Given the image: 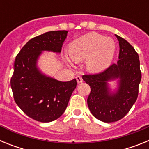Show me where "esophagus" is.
<instances>
[{
    "label": "esophagus",
    "mask_w": 149,
    "mask_h": 149,
    "mask_svg": "<svg viewBox=\"0 0 149 149\" xmlns=\"http://www.w3.org/2000/svg\"><path fill=\"white\" fill-rule=\"evenodd\" d=\"M76 80H77V82L78 83V84H80V83H82L83 82V79H82V77H81V76L77 75V77H76Z\"/></svg>",
    "instance_id": "esophagus-1"
}]
</instances>
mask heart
I'll return each mask as SVG.
<instances>
[{
	"mask_svg": "<svg viewBox=\"0 0 149 149\" xmlns=\"http://www.w3.org/2000/svg\"><path fill=\"white\" fill-rule=\"evenodd\" d=\"M72 61L86 60V68L92 72H99L107 68L115 53V43L110 38L89 33L72 42L68 48Z\"/></svg>",
	"mask_w": 149,
	"mask_h": 149,
	"instance_id": "obj_1",
	"label": "heart"
}]
</instances>
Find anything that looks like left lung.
Returning a JSON list of instances; mask_svg holds the SVG:
<instances>
[{
    "instance_id": "8db88e82",
    "label": "left lung",
    "mask_w": 149,
    "mask_h": 149,
    "mask_svg": "<svg viewBox=\"0 0 149 149\" xmlns=\"http://www.w3.org/2000/svg\"><path fill=\"white\" fill-rule=\"evenodd\" d=\"M119 44L117 63L94 74H84L83 80L90 86L87 98L89 110L96 119L104 122L122 119L136 102L142 74L138 54L128 42L116 35ZM120 78L119 89L111 93L107 82Z\"/></svg>"
}]
</instances>
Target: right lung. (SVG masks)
<instances>
[{"instance_id": "1", "label": "right lung", "mask_w": 149, "mask_h": 149, "mask_svg": "<svg viewBox=\"0 0 149 149\" xmlns=\"http://www.w3.org/2000/svg\"><path fill=\"white\" fill-rule=\"evenodd\" d=\"M66 30L49 31L28 41L14 63L10 81L13 98L30 118L41 122L56 120L64 113L77 86L76 79L62 82L41 74L36 61L42 51L60 53Z\"/></svg>"}]
</instances>
